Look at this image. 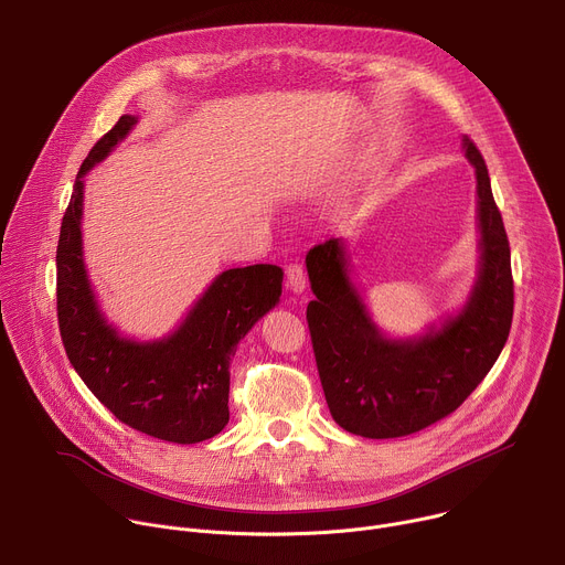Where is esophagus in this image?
<instances>
[{
    "label": "esophagus",
    "mask_w": 565,
    "mask_h": 565,
    "mask_svg": "<svg viewBox=\"0 0 565 565\" xmlns=\"http://www.w3.org/2000/svg\"><path fill=\"white\" fill-rule=\"evenodd\" d=\"M286 279H288V288L292 290V292H303L306 290V284H308V279H306V270H303V266L301 264H290L288 268H286Z\"/></svg>",
    "instance_id": "34e87169"
}]
</instances>
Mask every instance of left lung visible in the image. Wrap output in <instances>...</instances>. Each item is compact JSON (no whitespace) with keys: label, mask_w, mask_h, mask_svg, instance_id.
Wrapping results in <instances>:
<instances>
[{"label":"left lung","mask_w":565,"mask_h":565,"mask_svg":"<svg viewBox=\"0 0 565 565\" xmlns=\"http://www.w3.org/2000/svg\"><path fill=\"white\" fill-rule=\"evenodd\" d=\"M476 170L480 268L456 317L418 340H388L371 321L349 279L340 238L310 248L306 268L315 299L306 308L315 362L333 420L364 438L416 434L449 414L499 360L512 327L514 279L510 241L488 166L462 138Z\"/></svg>","instance_id":"1"}]
</instances>
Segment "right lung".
<instances>
[{
  "label": "right lung",
  "instance_id": "1",
  "mask_svg": "<svg viewBox=\"0 0 565 565\" xmlns=\"http://www.w3.org/2000/svg\"><path fill=\"white\" fill-rule=\"evenodd\" d=\"M134 116L94 145L79 168L57 241V324L68 362L127 427L158 440L194 445L230 420V362L238 340L275 308L284 270L255 264L221 273L183 324L158 342H134L107 324L83 257L85 174L129 134Z\"/></svg>",
  "mask_w": 565,
  "mask_h": 565
}]
</instances>
